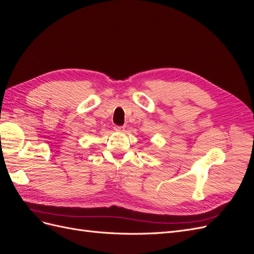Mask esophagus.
Returning a JSON list of instances; mask_svg holds the SVG:
<instances>
[{"label":"esophagus","mask_w":254,"mask_h":254,"mask_svg":"<svg viewBox=\"0 0 254 254\" xmlns=\"http://www.w3.org/2000/svg\"><path fill=\"white\" fill-rule=\"evenodd\" d=\"M114 130H117V131H124L125 127L124 126H114Z\"/></svg>","instance_id":"1"}]
</instances>
